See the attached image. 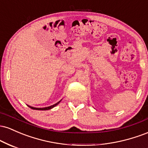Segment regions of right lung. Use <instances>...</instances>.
<instances>
[{
    "label": "right lung",
    "mask_w": 148,
    "mask_h": 148,
    "mask_svg": "<svg viewBox=\"0 0 148 148\" xmlns=\"http://www.w3.org/2000/svg\"><path fill=\"white\" fill-rule=\"evenodd\" d=\"M61 100H62V99H61ZM61 100H60V101H59L58 102H57L56 103H55V104H53V105H51V106H50L45 107V108H36V107L30 106H29V105H28V107H30V108H32V109H34V110H40V111H46V110H49V109H51V108H53V107H55L56 106H57V105L58 104V103L60 102V101H61Z\"/></svg>",
    "instance_id": "right-lung-1"
}]
</instances>
